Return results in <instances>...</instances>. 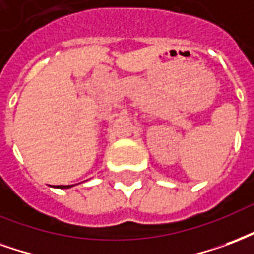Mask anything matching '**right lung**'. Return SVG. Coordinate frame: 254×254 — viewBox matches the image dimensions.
<instances>
[{
    "mask_svg": "<svg viewBox=\"0 0 254 254\" xmlns=\"http://www.w3.org/2000/svg\"><path fill=\"white\" fill-rule=\"evenodd\" d=\"M73 186H58L57 188H71Z\"/></svg>",
    "mask_w": 254,
    "mask_h": 254,
    "instance_id": "right-lung-1",
    "label": "right lung"
}]
</instances>
